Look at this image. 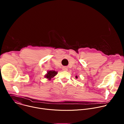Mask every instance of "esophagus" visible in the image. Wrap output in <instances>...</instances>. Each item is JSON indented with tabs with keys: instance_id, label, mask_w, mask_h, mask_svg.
<instances>
[{
	"instance_id": "34e87169",
	"label": "esophagus",
	"mask_w": 124,
	"mask_h": 124,
	"mask_svg": "<svg viewBox=\"0 0 124 124\" xmlns=\"http://www.w3.org/2000/svg\"><path fill=\"white\" fill-rule=\"evenodd\" d=\"M62 70H64V71H67V70H68V69L67 67H63L62 68Z\"/></svg>"
}]
</instances>
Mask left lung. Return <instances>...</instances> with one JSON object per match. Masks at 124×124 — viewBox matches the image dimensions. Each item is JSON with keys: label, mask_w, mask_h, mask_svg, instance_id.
Wrapping results in <instances>:
<instances>
[{"label": "left lung", "mask_w": 124, "mask_h": 124, "mask_svg": "<svg viewBox=\"0 0 124 124\" xmlns=\"http://www.w3.org/2000/svg\"><path fill=\"white\" fill-rule=\"evenodd\" d=\"M76 78H78V76H76Z\"/></svg>", "instance_id": "left-lung-1"}]
</instances>
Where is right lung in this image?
I'll return each instance as SVG.
<instances>
[{"mask_svg":"<svg viewBox=\"0 0 124 124\" xmlns=\"http://www.w3.org/2000/svg\"><path fill=\"white\" fill-rule=\"evenodd\" d=\"M58 72H56L55 70H48L47 73L45 75V78L47 79L48 80H51L52 78H54L57 74Z\"/></svg>","mask_w":124,"mask_h":124,"instance_id":"obj_1","label":"right lung"}]
</instances>
